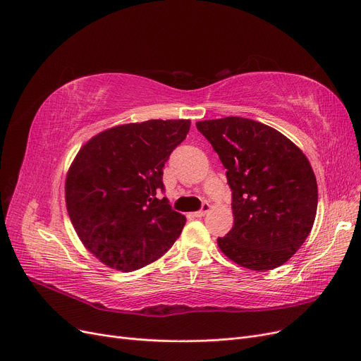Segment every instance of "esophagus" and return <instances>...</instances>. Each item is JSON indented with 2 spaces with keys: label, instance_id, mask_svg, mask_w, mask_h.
Returning a JSON list of instances; mask_svg holds the SVG:
<instances>
[{
  "label": "esophagus",
  "instance_id": "obj_1",
  "mask_svg": "<svg viewBox=\"0 0 361 361\" xmlns=\"http://www.w3.org/2000/svg\"><path fill=\"white\" fill-rule=\"evenodd\" d=\"M209 209H211V205H209V203H203V205H202V209H200V211L193 212V215H195V216H203V215H207V214L209 212Z\"/></svg>",
  "mask_w": 361,
  "mask_h": 361
}]
</instances>
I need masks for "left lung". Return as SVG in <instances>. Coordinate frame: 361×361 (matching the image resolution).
<instances>
[{
	"instance_id": "obj_1",
	"label": "left lung",
	"mask_w": 361,
	"mask_h": 361,
	"mask_svg": "<svg viewBox=\"0 0 361 361\" xmlns=\"http://www.w3.org/2000/svg\"><path fill=\"white\" fill-rule=\"evenodd\" d=\"M227 169L233 228L218 246L255 271L280 267L302 246L317 212V181L307 156L288 137L261 122L228 116L200 121Z\"/></svg>"
}]
</instances>
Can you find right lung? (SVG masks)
<instances>
[{
    "label": "right lung",
    "instance_id": "1",
    "mask_svg": "<svg viewBox=\"0 0 361 361\" xmlns=\"http://www.w3.org/2000/svg\"><path fill=\"white\" fill-rule=\"evenodd\" d=\"M189 119H152L106 130L87 142L66 177V207L84 246L107 267L134 271L174 245L185 216L171 208L164 166Z\"/></svg>",
    "mask_w": 361,
    "mask_h": 361
}]
</instances>
